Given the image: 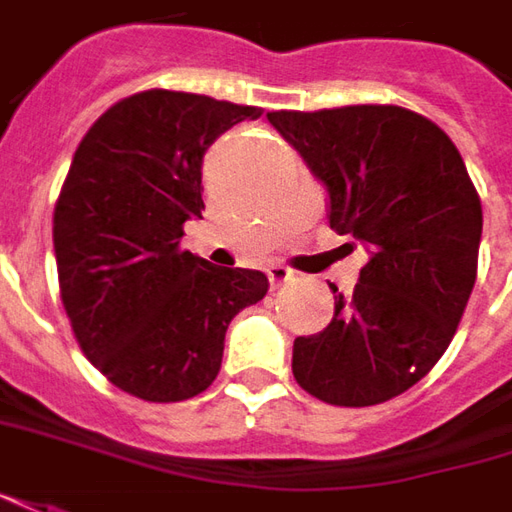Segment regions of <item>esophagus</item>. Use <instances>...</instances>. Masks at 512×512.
Returning <instances> with one entry per match:
<instances>
[{
    "label": "esophagus",
    "mask_w": 512,
    "mask_h": 512,
    "mask_svg": "<svg viewBox=\"0 0 512 512\" xmlns=\"http://www.w3.org/2000/svg\"><path fill=\"white\" fill-rule=\"evenodd\" d=\"M267 278H270V287L276 290L281 284H290L295 276H292L290 267H284V264H270V267H267Z\"/></svg>",
    "instance_id": "obj_1"
}]
</instances>
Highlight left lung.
Wrapping results in <instances>:
<instances>
[{"instance_id": "1", "label": "left lung", "mask_w": 512, "mask_h": 512, "mask_svg": "<svg viewBox=\"0 0 512 512\" xmlns=\"http://www.w3.org/2000/svg\"><path fill=\"white\" fill-rule=\"evenodd\" d=\"M329 192V225L368 248L351 301L295 337L292 373L334 407H373L421 382L449 348L477 281L482 203L463 155L398 105L270 111Z\"/></svg>"}]
</instances>
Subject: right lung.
I'll use <instances>...</instances> for the list:
<instances>
[{"instance_id": "right-lung-1", "label": "right lung", "mask_w": 512, "mask_h": 512, "mask_svg": "<svg viewBox=\"0 0 512 512\" xmlns=\"http://www.w3.org/2000/svg\"><path fill=\"white\" fill-rule=\"evenodd\" d=\"M253 105L150 88L111 105L74 150L52 217L66 317L102 376L169 404L220 373L225 331L267 295L259 270L181 248L203 214V155Z\"/></svg>"}]
</instances>
